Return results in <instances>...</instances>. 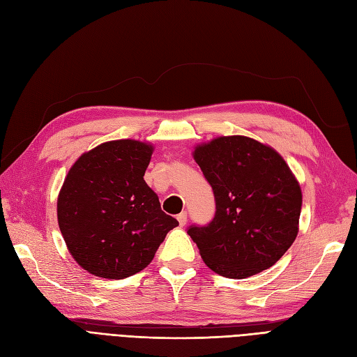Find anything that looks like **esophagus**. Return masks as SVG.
Returning a JSON list of instances; mask_svg holds the SVG:
<instances>
[{
  "label": "esophagus",
  "mask_w": 357,
  "mask_h": 357,
  "mask_svg": "<svg viewBox=\"0 0 357 357\" xmlns=\"http://www.w3.org/2000/svg\"><path fill=\"white\" fill-rule=\"evenodd\" d=\"M177 220H178V223H180V226H185L186 222H188V213H186V211L180 213V214L177 215Z\"/></svg>",
  "instance_id": "obj_1"
}]
</instances>
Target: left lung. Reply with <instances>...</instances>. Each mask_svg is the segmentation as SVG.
<instances>
[{"mask_svg": "<svg viewBox=\"0 0 357 357\" xmlns=\"http://www.w3.org/2000/svg\"><path fill=\"white\" fill-rule=\"evenodd\" d=\"M215 202L210 223L188 234L204 262L228 278L273 266L298 235L302 193L274 149L248 137H219L193 153Z\"/></svg>", "mask_w": 357, "mask_h": 357, "instance_id": "left-lung-1", "label": "left lung"}]
</instances>
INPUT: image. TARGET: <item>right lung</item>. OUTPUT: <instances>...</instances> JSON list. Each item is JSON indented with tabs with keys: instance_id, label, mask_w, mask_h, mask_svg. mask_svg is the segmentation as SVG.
Wrapping results in <instances>:
<instances>
[{
	"instance_id": "1",
	"label": "right lung",
	"mask_w": 357,
	"mask_h": 357,
	"mask_svg": "<svg viewBox=\"0 0 357 357\" xmlns=\"http://www.w3.org/2000/svg\"><path fill=\"white\" fill-rule=\"evenodd\" d=\"M152 152L135 139L104 143L82 155L63 181L59 229L75 262L96 277L139 273L178 225L143 178Z\"/></svg>"
}]
</instances>
